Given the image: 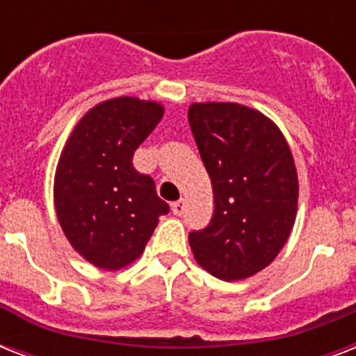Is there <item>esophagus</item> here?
Instances as JSON below:
<instances>
[{"label": "esophagus", "instance_id": "1", "mask_svg": "<svg viewBox=\"0 0 356 356\" xmlns=\"http://www.w3.org/2000/svg\"><path fill=\"white\" fill-rule=\"evenodd\" d=\"M172 211L175 216H181V214H184V211H186V200H179V201H175V203H172Z\"/></svg>", "mask_w": 356, "mask_h": 356}]
</instances>
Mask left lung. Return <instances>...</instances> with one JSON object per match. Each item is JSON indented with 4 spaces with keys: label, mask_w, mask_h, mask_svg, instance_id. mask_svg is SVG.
Here are the masks:
<instances>
[{
    "label": "left lung",
    "mask_w": 356,
    "mask_h": 356,
    "mask_svg": "<svg viewBox=\"0 0 356 356\" xmlns=\"http://www.w3.org/2000/svg\"><path fill=\"white\" fill-rule=\"evenodd\" d=\"M188 122L214 194V214L190 233L201 268L242 281L271 264L292 233L299 183L281 129L240 103H192Z\"/></svg>",
    "instance_id": "8db88e82"
}]
</instances>
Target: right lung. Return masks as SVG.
Segmentation results:
<instances>
[{"label": "right lung", "instance_id": "1", "mask_svg": "<svg viewBox=\"0 0 356 356\" xmlns=\"http://www.w3.org/2000/svg\"><path fill=\"white\" fill-rule=\"evenodd\" d=\"M164 116V107L138 97L97 103L77 122L58 159L53 197L72 248L102 270L138 259L170 207L149 175L133 166L136 147Z\"/></svg>", "mask_w": 356, "mask_h": 356}]
</instances>
